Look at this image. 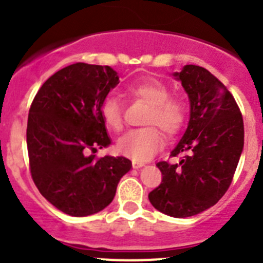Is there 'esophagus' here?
Wrapping results in <instances>:
<instances>
[{
	"mask_svg": "<svg viewBox=\"0 0 263 263\" xmlns=\"http://www.w3.org/2000/svg\"><path fill=\"white\" fill-rule=\"evenodd\" d=\"M144 162H139V160H132V168H141L144 167Z\"/></svg>",
	"mask_w": 263,
	"mask_h": 263,
	"instance_id": "34e87169",
	"label": "esophagus"
}]
</instances>
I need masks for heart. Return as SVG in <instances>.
Returning <instances> with one entry per match:
<instances>
[{
	"label": "heart",
	"instance_id": "b5f03b06",
	"mask_svg": "<svg viewBox=\"0 0 263 263\" xmlns=\"http://www.w3.org/2000/svg\"><path fill=\"white\" fill-rule=\"evenodd\" d=\"M126 93L134 100L149 104L145 118V124L149 127L134 129L122 136L117 141V150L134 160H147L164 145L162 130L168 136H176L182 131L189 116L187 103L181 96L170 95V87L157 78L131 83L126 87ZM100 116L108 128L116 132L123 128V108L116 96L104 99Z\"/></svg>",
	"mask_w": 263,
	"mask_h": 263
}]
</instances>
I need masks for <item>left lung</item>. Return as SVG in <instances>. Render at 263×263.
Returning a JSON list of instances; mask_svg holds the SVG:
<instances>
[{
  "label": "left lung",
  "mask_w": 263,
  "mask_h": 263,
  "mask_svg": "<svg viewBox=\"0 0 263 263\" xmlns=\"http://www.w3.org/2000/svg\"><path fill=\"white\" fill-rule=\"evenodd\" d=\"M175 76L189 95L190 121L171 153L180 162L157 163L162 182L149 200L164 215L182 218L213 207L225 195L243 150L244 123L234 96L207 69L186 65Z\"/></svg>",
  "instance_id": "1"
}]
</instances>
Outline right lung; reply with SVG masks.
Instances as JSON below:
<instances>
[{
	"label": "right lung",
	"instance_id": "right-lung-1",
	"mask_svg": "<svg viewBox=\"0 0 263 263\" xmlns=\"http://www.w3.org/2000/svg\"><path fill=\"white\" fill-rule=\"evenodd\" d=\"M118 83L108 65L76 63L51 76L30 105L27 147L32 180L53 207L69 216L103 211L132 167L124 157L93 155L110 144L100 105Z\"/></svg>",
	"mask_w": 263,
	"mask_h": 263
}]
</instances>
